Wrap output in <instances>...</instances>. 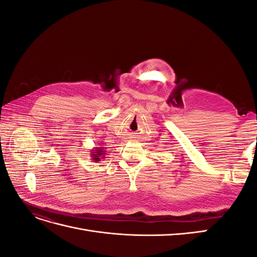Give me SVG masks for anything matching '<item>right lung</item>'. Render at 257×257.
<instances>
[{
    "label": "right lung",
    "mask_w": 257,
    "mask_h": 257,
    "mask_svg": "<svg viewBox=\"0 0 257 257\" xmlns=\"http://www.w3.org/2000/svg\"><path fill=\"white\" fill-rule=\"evenodd\" d=\"M105 147H102L100 145H97V147H94L91 150V158L93 160V162H100V160L105 158Z\"/></svg>",
    "instance_id": "1"
}]
</instances>
